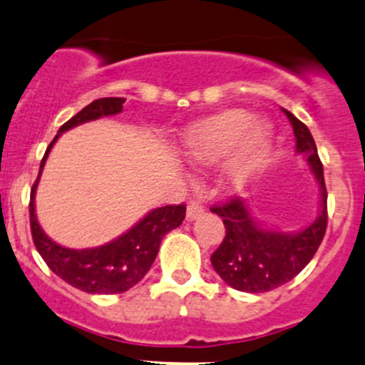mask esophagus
<instances>
[{
    "label": "esophagus",
    "mask_w": 365,
    "mask_h": 365,
    "mask_svg": "<svg viewBox=\"0 0 365 365\" xmlns=\"http://www.w3.org/2000/svg\"><path fill=\"white\" fill-rule=\"evenodd\" d=\"M203 212H205L203 205L197 203V201H190L189 207H187V219H189V221H194V219L200 217Z\"/></svg>",
    "instance_id": "esophagus-1"
}]
</instances>
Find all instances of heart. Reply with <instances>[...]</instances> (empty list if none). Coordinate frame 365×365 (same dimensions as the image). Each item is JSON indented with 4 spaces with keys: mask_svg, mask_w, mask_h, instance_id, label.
Segmentation results:
<instances>
[{
    "mask_svg": "<svg viewBox=\"0 0 365 365\" xmlns=\"http://www.w3.org/2000/svg\"><path fill=\"white\" fill-rule=\"evenodd\" d=\"M271 126L250 110L230 108L194 123L185 130L182 153L194 169H208L226 157V182L240 187L250 182L271 150Z\"/></svg>",
    "mask_w": 365,
    "mask_h": 365,
    "instance_id": "obj_1",
    "label": "heart"
}]
</instances>
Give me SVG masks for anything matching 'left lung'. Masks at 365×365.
<instances>
[{"mask_svg": "<svg viewBox=\"0 0 365 365\" xmlns=\"http://www.w3.org/2000/svg\"><path fill=\"white\" fill-rule=\"evenodd\" d=\"M282 110L294 130L296 150L305 155L310 171L319 183L321 212L307 228L285 233L262 228L255 222L242 197H232L212 207V212L225 222L226 235L212 253L210 262L230 287L242 292H267L291 282L312 260L327 232L328 194L316 143L310 130L294 114L285 108Z\"/></svg>", "mask_w": 365, "mask_h": 365, "instance_id": "obj_1", "label": "left lung"}]
</instances>
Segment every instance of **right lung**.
<instances>
[{"label": "right lung", "instance_id": "1", "mask_svg": "<svg viewBox=\"0 0 365 365\" xmlns=\"http://www.w3.org/2000/svg\"><path fill=\"white\" fill-rule=\"evenodd\" d=\"M123 103H125V98H101V100L93 101L81 108L74 118L63 123L58 130V135L83 123L119 114L123 110ZM58 135L51 140L46 150L41 162V171ZM41 171H38V176H41ZM37 183L38 178L34 183L30 196V226L35 247L56 277L88 294H119L139 284L144 274L150 271L165 233L178 228L185 219V205H165V207L151 210L128 232L105 246L69 250V247L53 242L38 225L34 203Z\"/></svg>", "mask_w": 365, "mask_h": 365}]
</instances>
